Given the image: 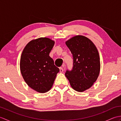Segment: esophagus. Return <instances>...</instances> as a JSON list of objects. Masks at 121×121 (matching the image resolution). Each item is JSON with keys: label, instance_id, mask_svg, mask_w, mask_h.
Listing matches in <instances>:
<instances>
[{"label": "esophagus", "instance_id": "obj_1", "mask_svg": "<svg viewBox=\"0 0 121 121\" xmlns=\"http://www.w3.org/2000/svg\"><path fill=\"white\" fill-rule=\"evenodd\" d=\"M65 64H63V65H62V67H65ZM59 69H60V72L61 73L63 71V68L60 67V68H59Z\"/></svg>", "mask_w": 121, "mask_h": 121}]
</instances>
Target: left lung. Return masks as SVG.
<instances>
[{
	"label": "left lung",
	"mask_w": 121,
	"mask_h": 121,
	"mask_svg": "<svg viewBox=\"0 0 121 121\" xmlns=\"http://www.w3.org/2000/svg\"><path fill=\"white\" fill-rule=\"evenodd\" d=\"M73 55V68L65 75L72 88L83 92L91 87L99 76L100 69L98 51L91 41L83 36H75L66 41Z\"/></svg>",
	"instance_id": "1"
}]
</instances>
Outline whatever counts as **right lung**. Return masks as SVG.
I'll use <instances>...</instances> for the list:
<instances>
[{
    "label": "right lung",
    "mask_w": 121,
    "mask_h": 121,
    "mask_svg": "<svg viewBox=\"0 0 121 121\" xmlns=\"http://www.w3.org/2000/svg\"><path fill=\"white\" fill-rule=\"evenodd\" d=\"M55 42L48 38L33 40L25 46L20 59L25 82L35 91L45 93L51 88L59 69L49 56Z\"/></svg>",
    "instance_id": "1"
}]
</instances>
